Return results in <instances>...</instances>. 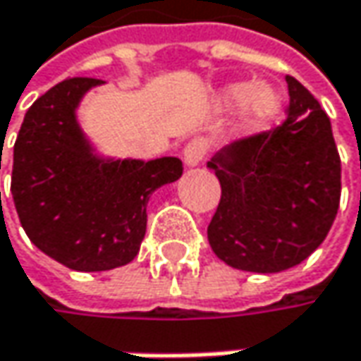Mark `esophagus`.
I'll return each mask as SVG.
<instances>
[{
  "label": "esophagus",
  "mask_w": 361,
  "mask_h": 361,
  "mask_svg": "<svg viewBox=\"0 0 361 361\" xmlns=\"http://www.w3.org/2000/svg\"><path fill=\"white\" fill-rule=\"evenodd\" d=\"M183 158H185V166H187V169L199 166L201 160L205 158V144L199 142V140L187 144V148H185V152H183Z\"/></svg>",
  "instance_id": "esophagus-1"
}]
</instances>
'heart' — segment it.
I'll return each mask as SVG.
<instances>
[{"label":"heart","instance_id":"b5f03b06","mask_svg":"<svg viewBox=\"0 0 361 361\" xmlns=\"http://www.w3.org/2000/svg\"><path fill=\"white\" fill-rule=\"evenodd\" d=\"M215 103L221 109L240 105L242 126L250 132L270 126L282 111V97L270 82H229L217 91Z\"/></svg>","mask_w":361,"mask_h":361}]
</instances>
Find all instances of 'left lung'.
Returning a JSON list of instances; mask_svg holds the SVG:
<instances>
[{"mask_svg":"<svg viewBox=\"0 0 361 361\" xmlns=\"http://www.w3.org/2000/svg\"><path fill=\"white\" fill-rule=\"evenodd\" d=\"M288 119L274 132L233 142L207 162L221 201L207 227L227 266L272 274L309 258L334 226L341 162L331 121L293 77Z\"/></svg>","mask_w":361,"mask_h":361,"instance_id":"obj_1","label":"left lung"}]
</instances>
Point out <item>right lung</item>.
Segmentation results:
<instances>
[{
	"instance_id": "right-lung-1",
	"label": "right lung",
	"mask_w": 361,
	"mask_h": 361,
	"mask_svg": "<svg viewBox=\"0 0 361 361\" xmlns=\"http://www.w3.org/2000/svg\"><path fill=\"white\" fill-rule=\"evenodd\" d=\"M99 79H66L32 103L13 146L11 195L30 242L79 272L126 266L140 252L152 192L180 178L174 156L99 152L77 111ZM1 169V166H0Z\"/></svg>"
}]
</instances>
